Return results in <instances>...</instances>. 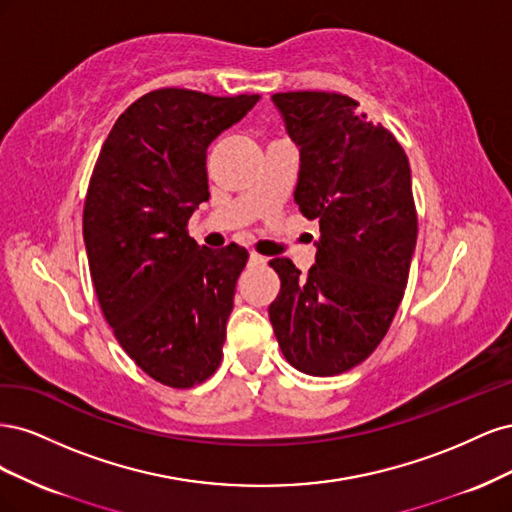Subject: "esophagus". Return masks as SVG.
<instances>
[{
    "label": "esophagus",
    "mask_w": 512,
    "mask_h": 512,
    "mask_svg": "<svg viewBox=\"0 0 512 512\" xmlns=\"http://www.w3.org/2000/svg\"><path fill=\"white\" fill-rule=\"evenodd\" d=\"M265 262H267V260L262 258L260 254H256V252L250 254V265H265Z\"/></svg>",
    "instance_id": "obj_1"
}]
</instances>
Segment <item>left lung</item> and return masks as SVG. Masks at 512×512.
Listing matches in <instances>:
<instances>
[{"instance_id": "8db88e82", "label": "left lung", "mask_w": 512, "mask_h": 512, "mask_svg": "<svg viewBox=\"0 0 512 512\" xmlns=\"http://www.w3.org/2000/svg\"><path fill=\"white\" fill-rule=\"evenodd\" d=\"M299 147L294 200L318 220L316 265L305 275L273 258L282 288L269 318L286 361L309 376L344 374L389 331L416 247L406 151L359 102L327 91L271 96Z\"/></svg>"}]
</instances>
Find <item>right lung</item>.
<instances>
[{
  "instance_id": "add662e5",
  "label": "right lung",
  "mask_w": 512,
  "mask_h": 512,
  "mask_svg": "<svg viewBox=\"0 0 512 512\" xmlns=\"http://www.w3.org/2000/svg\"><path fill=\"white\" fill-rule=\"evenodd\" d=\"M258 100L151 91L119 115L89 181L83 239L102 314L130 359L173 389L222 361L247 250L200 247L185 226L209 198L207 147Z\"/></svg>"
}]
</instances>
